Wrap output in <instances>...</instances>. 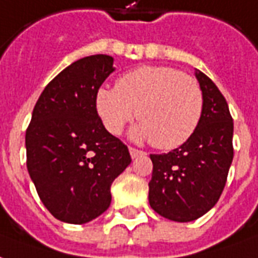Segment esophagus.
I'll list each match as a JSON object with an SVG mask.
<instances>
[{
    "label": "esophagus",
    "mask_w": 258,
    "mask_h": 258,
    "mask_svg": "<svg viewBox=\"0 0 258 258\" xmlns=\"http://www.w3.org/2000/svg\"><path fill=\"white\" fill-rule=\"evenodd\" d=\"M129 152H131L132 158H137V157H140V155H143V154H144V152L140 151V150H137V148H133V147H129Z\"/></svg>",
    "instance_id": "1"
}]
</instances>
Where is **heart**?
Wrapping results in <instances>:
<instances>
[{
	"label": "heart",
	"mask_w": 258,
	"mask_h": 258,
	"mask_svg": "<svg viewBox=\"0 0 258 258\" xmlns=\"http://www.w3.org/2000/svg\"><path fill=\"white\" fill-rule=\"evenodd\" d=\"M140 121L132 136L151 140L154 147L172 150L192 136L204 97L198 82L172 67L143 66L123 74L115 88L96 92V110L104 126L118 135L135 115Z\"/></svg>",
	"instance_id": "obj_1"
}]
</instances>
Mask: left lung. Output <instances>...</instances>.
I'll return each mask as SVG.
<instances>
[{
  "instance_id": "obj_1",
  "label": "left lung",
  "mask_w": 258,
  "mask_h": 258,
  "mask_svg": "<svg viewBox=\"0 0 258 258\" xmlns=\"http://www.w3.org/2000/svg\"><path fill=\"white\" fill-rule=\"evenodd\" d=\"M195 77L204 97L198 126L176 150L150 155V206L177 223L199 219L217 204L234 158V122L224 96L202 71Z\"/></svg>"
}]
</instances>
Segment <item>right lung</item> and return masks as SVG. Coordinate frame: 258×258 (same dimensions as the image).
I'll list each match as a JSON object with an SVG mask.
<instances>
[{
  "label": "right lung",
  "mask_w": 258,
  "mask_h": 258,
  "mask_svg": "<svg viewBox=\"0 0 258 258\" xmlns=\"http://www.w3.org/2000/svg\"><path fill=\"white\" fill-rule=\"evenodd\" d=\"M112 64L108 54H93L66 67L41 93L26 131L27 170L39 199L69 224L104 213L111 184L132 162L96 110V92Z\"/></svg>",
  "instance_id": "add662e5"
}]
</instances>
